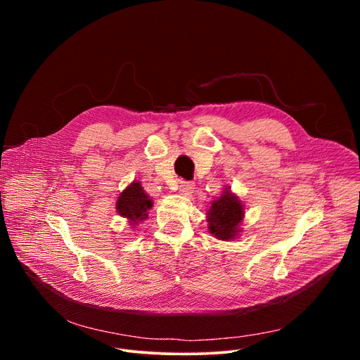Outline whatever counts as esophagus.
Listing matches in <instances>:
<instances>
[{"instance_id": "obj_1", "label": "esophagus", "mask_w": 360, "mask_h": 360, "mask_svg": "<svg viewBox=\"0 0 360 360\" xmlns=\"http://www.w3.org/2000/svg\"><path fill=\"white\" fill-rule=\"evenodd\" d=\"M194 190H195L194 182H181L179 185V193L182 195H190L194 193Z\"/></svg>"}]
</instances>
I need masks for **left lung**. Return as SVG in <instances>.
Wrapping results in <instances>:
<instances>
[{
	"mask_svg": "<svg viewBox=\"0 0 360 360\" xmlns=\"http://www.w3.org/2000/svg\"><path fill=\"white\" fill-rule=\"evenodd\" d=\"M243 219V204L231 193L229 188H224L221 197L212 201L207 221L209 231L220 240H232L240 232V221Z\"/></svg>",
	"mask_w": 360,
	"mask_h": 360,
	"instance_id": "1",
	"label": "left lung"
}]
</instances>
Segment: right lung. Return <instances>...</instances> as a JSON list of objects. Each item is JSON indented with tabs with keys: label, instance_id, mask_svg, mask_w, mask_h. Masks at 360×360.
I'll list each match as a JSON object with an SVG mask.
<instances>
[{
	"label": "right lung",
	"instance_id": "obj_1",
	"mask_svg": "<svg viewBox=\"0 0 360 360\" xmlns=\"http://www.w3.org/2000/svg\"><path fill=\"white\" fill-rule=\"evenodd\" d=\"M153 207V201L150 200L143 190L140 182H131L125 190L120 194L117 201V212L120 216L127 217L129 226H137L140 221L146 220L148 210Z\"/></svg>",
	"mask_w": 360,
	"mask_h": 360
}]
</instances>
